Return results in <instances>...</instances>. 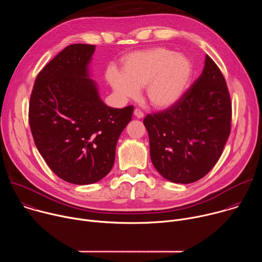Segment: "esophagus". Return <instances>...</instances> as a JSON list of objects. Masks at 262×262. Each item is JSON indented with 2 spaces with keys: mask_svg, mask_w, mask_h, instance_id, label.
I'll return each instance as SVG.
<instances>
[{
  "mask_svg": "<svg viewBox=\"0 0 262 262\" xmlns=\"http://www.w3.org/2000/svg\"><path fill=\"white\" fill-rule=\"evenodd\" d=\"M134 114L137 118H143L144 117V113L140 110V108H135L134 111Z\"/></svg>",
  "mask_w": 262,
  "mask_h": 262,
  "instance_id": "1",
  "label": "esophagus"
}]
</instances>
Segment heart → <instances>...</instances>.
<instances>
[{"label": "heart", "mask_w": 262, "mask_h": 262, "mask_svg": "<svg viewBox=\"0 0 262 262\" xmlns=\"http://www.w3.org/2000/svg\"><path fill=\"white\" fill-rule=\"evenodd\" d=\"M193 66L188 57L166 48H156L129 55L122 73L114 68L106 77L113 89L124 98H134L146 87V96L154 106L166 108L184 94L192 78Z\"/></svg>", "instance_id": "b5f03b06"}]
</instances>
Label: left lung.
<instances>
[{"mask_svg":"<svg viewBox=\"0 0 262 262\" xmlns=\"http://www.w3.org/2000/svg\"><path fill=\"white\" fill-rule=\"evenodd\" d=\"M231 117L226 80L206 55L200 77L181 98L144 118L155 168L176 183L201 179L223 152L231 130Z\"/></svg>","mask_w":262,"mask_h":262,"instance_id":"8db88e82","label":"left lung"}]
</instances>
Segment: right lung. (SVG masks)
Returning <instances> with one entry per match:
<instances>
[{
  "instance_id": "right-lung-1",
  "label": "right lung",
  "mask_w": 262,
  "mask_h": 262,
  "mask_svg": "<svg viewBox=\"0 0 262 262\" xmlns=\"http://www.w3.org/2000/svg\"><path fill=\"white\" fill-rule=\"evenodd\" d=\"M95 46L71 45L37 74L29 103L35 145L50 169L73 184L103 178L115 161L120 134L134 106L114 108L98 96L87 78Z\"/></svg>"
}]
</instances>
